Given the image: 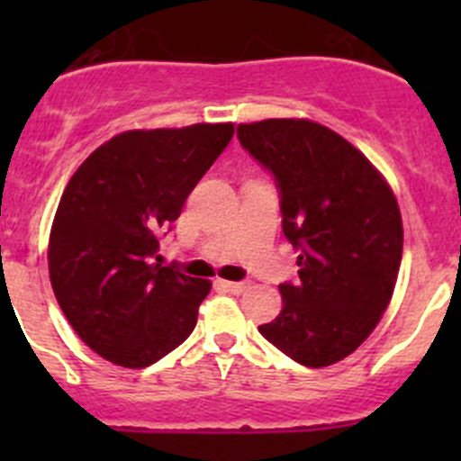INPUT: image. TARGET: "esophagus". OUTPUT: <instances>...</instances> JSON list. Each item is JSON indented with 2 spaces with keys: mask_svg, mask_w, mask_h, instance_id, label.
Masks as SVG:
<instances>
[{
  "mask_svg": "<svg viewBox=\"0 0 461 461\" xmlns=\"http://www.w3.org/2000/svg\"><path fill=\"white\" fill-rule=\"evenodd\" d=\"M222 285H225L230 292H234V294H243V292H248L249 287H252V283L249 281H222Z\"/></svg>",
  "mask_w": 461,
  "mask_h": 461,
  "instance_id": "1",
  "label": "esophagus"
}]
</instances>
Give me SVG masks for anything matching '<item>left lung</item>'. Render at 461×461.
<instances>
[{
    "instance_id": "8db88e82",
    "label": "left lung",
    "mask_w": 461,
    "mask_h": 461,
    "mask_svg": "<svg viewBox=\"0 0 461 461\" xmlns=\"http://www.w3.org/2000/svg\"><path fill=\"white\" fill-rule=\"evenodd\" d=\"M236 136L274 176L283 234L299 252V278L278 285L281 314L258 332L296 364H337L393 299L403 249L397 198L359 149L312 120L239 124Z\"/></svg>"
}]
</instances>
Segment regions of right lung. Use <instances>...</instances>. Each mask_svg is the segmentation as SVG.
<instances>
[{"label":"right lung","mask_w":461,"mask_h":461,"mask_svg":"<svg viewBox=\"0 0 461 461\" xmlns=\"http://www.w3.org/2000/svg\"><path fill=\"white\" fill-rule=\"evenodd\" d=\"M231 136L230 122L124 131L68 180L50 230V285L77 337L111 364L147 368L196 328L212 283L153 257Z\"/></svg>","instance_id":"right-lung-1"}]
</instances>
